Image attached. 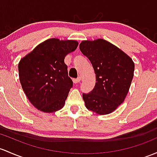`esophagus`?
<instances>
[{"label": "esophagus", "instance_id": "1", "mask_svg": "<svg viewBox=\"0 0 157 157\" xmlns=\"http://www.w3.org/2000/svg\"><path fill=\"white\" fill-rule=\"evenodd\" d=\"M80 80H81V79H80V77H77V78L73 79V82H75V83H78V82H80Z\"/></svg>", "mask_w": 157, "mask_h": 157}]
</instances>
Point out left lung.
Segmentation results:
<instances>
[{"instance_id":"1","label":"left lung","mask_w":157,"mask_h":157,"mask_svg":"<svg viewBox=\"0 0 157 157\" xmlns=\"http://www.w3.org/2000/svg\"><path fill=\"white\" fill-rule=\"evenodd\" d=\"M82 54L92 63L96 83L89 93H82L88 109L100 115L113 113L123 103L130 87L135 65L131 58L104 40L82 41Z\"/></svg>"}]
</instances>
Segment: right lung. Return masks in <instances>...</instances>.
<instances>
[{
  "mask_svg": "<svg viewBox=\"0 0 157 157\" xmlns=\"http://www.w3.org/2000/svg\"><path fill=\"white\" fill-rule=\"evenodd\" d=\"M77 45V41L48 39L19 62L22 89L31 104L40 111L54 113L64 106L73 86L64 59Z\"/></svg>",
  "mask_w": 157,
  "mask_h": 157,
  "instance_id": "right-lung-1",
  "label": "right lung"
}]
</instances>
